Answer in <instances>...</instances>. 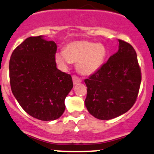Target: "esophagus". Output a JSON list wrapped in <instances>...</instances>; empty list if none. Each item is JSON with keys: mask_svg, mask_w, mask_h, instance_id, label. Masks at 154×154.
<instances>
[{"mask_svg": "<svg viewBox=\"0 0 154 154\" xmlns=\"http://www.w3.org/2000/svg\"><path fill=\"white\" fill-rule=\"evenodd\" d=\"M72 82H73L74 84H77L82 82V79H81V78L77 76V75H72Z\"/></svg>", "mask_w": 154, "mask_h": 154, "instance_id": "obj_1", "label": "esophagus"}]
</instances>
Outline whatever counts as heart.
<instances>
[{
	"label": "heart",
	"mask_w": 154,
	"mask_h": 154,
	"mask_svg": "<svg viewBox=\"0 0 154 154\" xmlns=\"http://www.w3.org/2000/svg\"><path fill=\"white\" fill-rule=\"evenodd\" d=\"M106 50L101 44L87 40L74 41L67 44L64 51L56 54L57 63L66 66L77 63L78 70L83 75H91L103 65Z\"/></svg>",
	"instance_id": "obj_1"
}]
</instances>
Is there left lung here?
Masks as SVG:
<instances>
[{
    "mask_svg": "<svg viewBox=\"0 0 154 154\" xmlns=\"http://www.w3.org/2000/svg\"><path fill=\"white\" fill-rule=\"evenodd\" d=\"M118 41V51L84 80L86 107L99 120H110L128 112L140 90L142 75L136 51L128 42Z\"/></svg>",
    "mask_w": 154,
    "mask_h": 154,
    "instance_id": "left-lung-1",
    "label": "left lung"
}]
</instances>
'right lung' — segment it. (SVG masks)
I'll use <instances>...</instances> for the list:
<instances>
[{
  "instance_id": "1",
  "label": "right lung",
  "mask_w": 154,
  "mask_h": 154,
  "mask_svg": "<svg viewBox=\"0 0 154 154\" xmlns=\"http://www.w3.org/2000/svg\"><path fill=\"white\" fill-rule=\"evenodd\" d=\"M57 50L54 41L30 37L14 49L9 60L13 95L25 112L43 121L62 116L73 86L70 74L57 68Z\"/></svg>"
}]
</instances>
